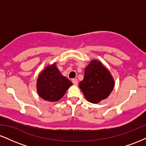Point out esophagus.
<instances>
[{"label": "esophagus", "instance_id": "obj_1", "mask_svg": "<svg viewBox=\"0 0 146 146\" xmlns=\"http://www.w3.org/2000/svg\"><path fill=\"white\" fill-rule=\"evenodd\" d=\"M72 82H73V84L76 86V85H78V80H77V79H73V80H72Z\"/></svg>", "mask_w": 146, "mask_h": 146}]
</instances>
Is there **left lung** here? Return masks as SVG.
Here are the masks:
<instances>
[{"label": "left lung", "instance_id": "1", "mask_svg": "<svg viewBox=\"0 0 146 146\" xmlns=\"http://www.w3.org/2000/svg\"><path fill=\"white\" fill-rule=\"evenodd\" d=\"M79 86L87 101L98 104L109 96L115 86V80L100 60H93L85 68L84 79Z\"/></svg>", "mask_w": 146, "mask_h": 146}]
</instances>
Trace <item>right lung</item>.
<instances>
[{"mask_svg": "<svg viewBox=\"0 0 146 146\" xmlns=\"http://www.w3.org/2000/svg\"><path fill=\"white\" fill-rule=\"evenodd\" d=\"M72 85L71 82L62 75L54 62L46 66L38 75L37 93L45 101L56 102L62 98Z\"/></svg>", "mask_w": 146, "mask_h": 146, "instance_id": "add662e5", "label": "right lung"}]
</instances>
